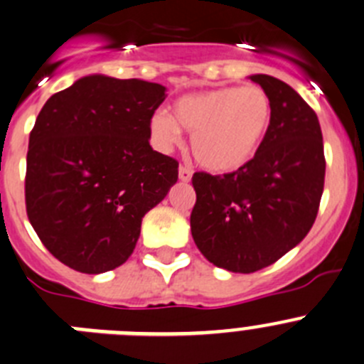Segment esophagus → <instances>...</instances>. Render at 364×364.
I'll return each instance as SVG.
<instances>
[{
	"label": "esophagus",
	"mask_w": 364,
	"mask_h": 364,
	"mask_svg": "<svg viewBox=\"0 0 364 364\" xmlns=\"http://www.w3.org/2000/svg\"><path fill=\"white\" fill-rule=\"evenodd\" d=\"M191 175H193L191 169L186 168V166H180L178 176H180V180H182V182H189V180H191Z\"/></svg>",
	"instance_id": "esophagus-1"
}]
</instances>
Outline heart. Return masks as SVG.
<instances>
[{"instance_id":"heart-1","label":"heart","mask_w":364,"mask_h":364,"mask_svg":"<svg viewBox=\"0 0 364 364\" xmlns=\"http://www.w3.org/2000/svg\"><path fill=\"white\" fill-rule=\"evenodd\" d=\"M273 105L257 85L220 87L178 98L168 112L150 119L151 139L161 150L180 141V127L193 132V155L213 173H232L245 168L261 150L272 128Z\"/></svg>"}]
</instances>
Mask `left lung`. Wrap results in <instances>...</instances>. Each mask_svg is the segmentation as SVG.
I'll return each mask as SVG.
<instances>
[{"label": "left lung", "instance_id": "1", "mask_svg": "<svg viewBox=\"0 0 364 364\" xmlns=\"http://www.w3.org/2000/svg\"><path fill=\"white\" fill-rule=\"evenodd\" d=\"M273 105L261 150L245 168L193 175L191 234L218 268L254 273L295 248L316 220L325 180L321 128L314 110L286 82L252 75Z\"/></svg>", "mask_w": 364, "mask_h": 364}]
</instances>
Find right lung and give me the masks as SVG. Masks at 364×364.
I'll list each match as a JSON object with an SVG mask.
<instances>
[{"label": "right lung", "instance_id": "add662e5", "mask_svg": "<svg viewBox=\"0 0 364 364\" xmlns=\"http://www.w3.org/2000/svg\"><path fill=\"white\" fill-rule=\"evenodd\" d=\"M164 100L161 84L89 75L41 109L26 155V214L69 268L96 275L123 264L144 214L178 178V162L148 141Z\"/></svg>", "mask_w": 364, "mask_h": 364}]
</instances>
